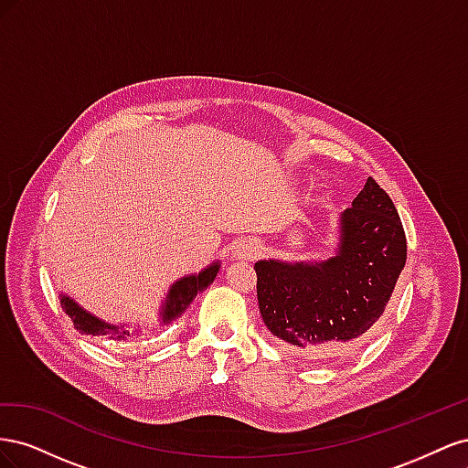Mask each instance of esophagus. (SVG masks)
<instances>
[{
	"mask_svg": "<svg viewBox=\"0 0 468 468\" xmlns=\"http://www.w3.org/2000/svg\"><path fill=\"white\" fill-rule=\"evenodd\" d=\"M258 251H260V242L251 238L242 239V242H238V246H236V256L242 260H253L258 256Z\"/></svg>",
	"mask_w": 468,
	"mask_h": 468,
	"instance_id": "34e87169",
	"label": "esophagus"
}]
</instances>
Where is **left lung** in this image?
<instances>
[{
  "instance_id": "8db88e82",
  "label": "left lung",
  "mask_w": 468,
  "mask_h": 468,
  "mask_svg": "<svg viewBox=\"0 0 468 468\" xmlns=\"http://www.w3.org/2000/svg\"><path fill=\"white\" fill-rule=\"evenodd\" d=\"M337 250L320 263H256L267 330L306 359L356 351L377 328L406 265L400 217L373 177L342 215Z\"/></svg>"
}]
</instances>
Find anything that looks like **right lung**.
<instances>
[{
  "instance_id": "add662e5",
  "label": "right lung",
  "mask_w": 468,
  "mask_h": 468,
  "mask_svg": "<svg viewBox=\"0 0 468 468\" xmlns=\"http://www.w3.org/2000/svg\"><path fill=\"white\" fill-rule=\"evenodd\" d=\"M217 273H218V263L210 265L199 275H189V277H183L181 281H177L176 285L169 289V292H167V301H165L164 313H162L164 322L177 318L183 313V310L189 306V303L195 299L197 292L207 289L210 282L215 281ZM60 304L64 308L66 316L72 320L74 328L81 334H86V335H111L112 339H124V337L131 335L129 330H121V328H117V325H111V324L97 320L95 316L86 313V310L80 308L72 299H68V296H62Z\"/></svg>"
}]
</instances>
